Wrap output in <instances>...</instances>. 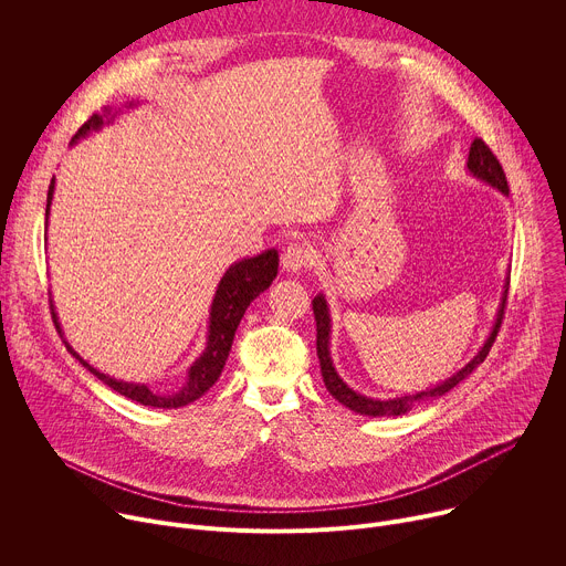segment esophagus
<instances>
[{
  "mask_svg": "<svg viewBox=\"0 0 566 566\" xmlns=\"http://www.w3.org/2000/svg\"><path fill=\"white\" fill-rule=\"evenodd\" d=\"M313 249L306 244H291L286 247V251L282 253V266L289 273H300L304 269H308L313 264Z\"/></svg>",
  "mask_w": 566,
  "mask_h": 566,
  "instance_id": "34e87169",
  "label": "esophagus"
}]
</instances>
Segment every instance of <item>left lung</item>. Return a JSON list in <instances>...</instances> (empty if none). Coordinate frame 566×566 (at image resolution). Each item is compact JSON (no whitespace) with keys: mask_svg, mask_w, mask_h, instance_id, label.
<instances>
[{"mask_svg":"<svg viewBox=\"0 0 566 566\" xmlns=\"http://www.w3.org/2000/svg\"><path fill=\"white\" fill-rule=\"evenodd\" d=\"M468 172L472 177H476L479 181L489 184L491 188L500 190L502 195L509 197V184H506V175L500 166L497 156L491 151V147L483 143L481 138H474L472 145H470V154H468V164H465ZM506 297H509V277H506V286H504V293H502V302H500V308H497V317H495V325L486 338V343H483V347L476 352V356L463 365L457 374H452L450 378H446L443 382L434 385V387H428V389H421L417 394H408V396H396V398H371V396H365L360 391H354L336 371L334 367V360H332V354H329V334H332V315H329V304L325 300V295L317 293L313 297V315H315V332H317V358H319V371H322V380H325L329 394L343 402L345 408H349L352 412H358L363 417H400L410 412L417 402H423V400H430V398H437V396H443L446 391H450L452 387H457L461 380H465L483 360H486L495 338H497V332L502 327V319H504V308H506Z\"/></svg>","mask_w":566,"mask_h":566,"instance_id":"left-lung-1","label":"left lung"}]
</instances>
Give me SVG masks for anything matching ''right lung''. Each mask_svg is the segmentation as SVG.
<instances>
[{"label":"right lung","mask_w":566,"mask_h":566,"mask_svg":"<svg viewBox=\"0 0 566 566\" xmlns=\"http://www.w3.org/2000/svg\"><path fill=\"white\" fill-rule=\"evenodd\" d=\"M134 105L136 103L132 101L127 107H134ZM116 114L118 112H114V107H105L103 114H94L83 127L77 129V134L71 138V145H75L80 138L90 136L92 132H98L103 125H109L116 118ZM53 190H55V177L51 179L49 195H46V219H49V212H51ZM277 266H280V255H277L275 249H269V251H264L255 258H244V260H239V262L228 266V271L223 273V277L217 284V291H214V297H212V304H210L206 349L190 365L186 382L179 391L158 394V391H151L145 382L118 380L109 374L98 371L85 358H80V354L66 340H64V345L80 363H83V367H87L98 380H103L105 385H109L112 389H116L125 398H132V400L140 402V406L160 408V410L184 408V406H188V402H195L197 398H201L217 382V378L221 376L241 317H244L251 302L271 286V282L277 275ZM51 313H53V322H55L57 332L62 334V327L57 322V313H55L53 304H51Z\"/></svg>","instance_id":"obj_1"}]
</instances>
